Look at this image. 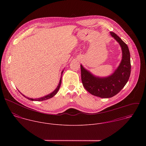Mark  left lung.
Masks as SVG:
<instances>
[{
	"mask_svg": "<svg viewBox=\"0 0 146 146\" xmlns=\"http://www.w3.org/2000/svg\"><path fill=\"white\" fill-rule=\"evenodd\" d=\"M110 34L120 44L123 52L121 62L115 72L107 78H100L93 76L80 65L82 81L85 89L91 94L104 98L117 94L127 83L131 72L130 55L127 45L115 33L110 32Z\"/></svg>",
	"mask_w": 146,
	"mask_h": 146,
	"instance_id": "1",
	"label": "left lung"
}]
</instances>
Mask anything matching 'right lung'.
<instances>
[{
    "label": "right lung",
    "instance_id": "add662e5",
    "mask_svg": "<svg viewBox=\"0 0 146 146\" xmlns=\"http://www.w3.org/2000/svg\"><path fill=\"white\" fill-rule=\"evenodd\" d=\"M63 72V71L62 72V75ZM61 78H62V77L61 78V79H60L59 84H58L57 88L56 89V90H55L54 92H53L52 93H50V94H48V95H47V96H45V97H43L40 98H38V99H33V98H28V97L25 96L24 95H23L22 94H22V96H24L25 97H26L27 99H28V100H31V101H44V100H48V99H49V98H52L53 96H54L57 94V93L58 92V90H59V89H60V86H61Z\"/></svg>",
    "mask_w": 146,
    "mask_h": 146
}]
</instances>
